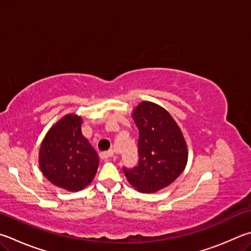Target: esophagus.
I'll return each instance as SVG.
<instances>
[{
  "mask_svg": "<svg viewBox=\"0 0 251 251\" xmlns=\"http://www.w3.org/2000/svg\"><path fill=\"white\" fill-rule=\"evenodd\" d=\"M100 158H101V160H103V161H110L114 158V152L112 151V150H110V151H106V152H102V153H100Z\"/></svg>",
  "mask_w": 251,
  "mask_h": 251,
  "instance_id": "esophagus-1",
  "label": "esophagus"
}]
</instances>
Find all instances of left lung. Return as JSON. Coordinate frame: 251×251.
<instances>
[{
  "label": "left lung",
  "instance_id": "obj_1",
  "mask_svg": "<svg viewBox=\"0 0 251 251\" xmlns=\"http://www.w3.org/2000/svg\"><path fill=\"white\" fill-rule=\"evenodd\" d=\"M133 114L139 130L138 162L133 168L123 167V170L139 192L153 193L181 175L188 150L179 126L162 107L143 102Z\"/></svg>",
  "mask_w": 251,
  "mask_h": 251
}]
</instances>
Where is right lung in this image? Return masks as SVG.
Returning a JSON list of instances; mask_svg holds the SVG:
<instances>
[{"mask_svg": "<svg viewBox=\"0 0 251 251\" xmlns=\"http://www.w3.org/2000/svg\"><path fill=\"white\" fill-rule=\"evenodd\" d=\"M44 176L59 188L80 191L97 173L99 158L81 134V118L70 114L47 133L39 151Z\"/></svg>", "mask_w": 251, "mask_h": 251, "instance_id": "1", "label": "right lung"}]
</instances>
